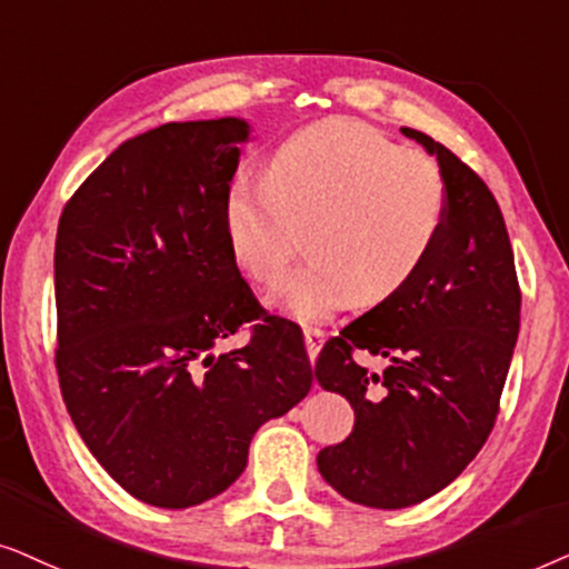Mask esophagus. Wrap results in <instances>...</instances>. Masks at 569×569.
Wrapping results in <instances>:
<instances>
[{"label": "esophagus", "instance_id": "esophagus-1", "mask_svg": "<svg viewBox=\"0 0 569 569\" xmlns=\"http://www.w3.org/2000/svg\"><path fill=\"white\" fill-rule=\"evenodd\" d=\"M325 343V332L320 328H305V346H307V353L309 359H317V353H320V348Z\"/></svg>", "mask_w": 569, "mask_h": 569}]
</instances>
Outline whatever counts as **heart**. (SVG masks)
<instances>
[{
    "label": "heart",
    "mask_w": 569,
    "mask_h": 569,
    "mask_svg": "<svg viewBox=\"0 0 569 569\" xmlns=\"http://www.w3.org/2000/svg\"><path fill=\"white\" fill-rule=\"evenodd\" d=\"M448 216L442 173L372 127L332 119L272 150L264 177L241 173L223 197L231 257L272 283L299 249L309 257L270 293L299 322H320L353 297L380 305L411 283Z\"/></svg>",
    "instance_id": "1"
}]
</instances>
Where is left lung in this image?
Here are the masks:
<instances>
[{
  "instance_id": "1",
  "label": "left lung",
  "mask_w": 569,
  "mask_h": 569,
  "mask_svg": "<svg viewBox=\"0 0 569 569\" xmlns=\"http://www.w3.org/2000/svg\"><path fill=\"white\" fill-rule=\"evenodd\" d=\"M437 158L448 216L411 283L346 325L317 356L315 377L353 408V431L320 450L322 479L348 502L419 505L483 448L520 330V289L502 210L448 148L400 130ZM356 350L382 355L369 373Z\"/></svg>"
}]
</instances>
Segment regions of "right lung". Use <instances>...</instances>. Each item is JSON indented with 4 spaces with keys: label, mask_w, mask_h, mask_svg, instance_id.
I'll use <instances>...</instances> for the list:
<instances>
[{
    "label": "right lung",
    "mask_w": 569,
    "mask_h": 569,
    "mask_svg": "<svg viewBox=\"0 0 569 569\" xmlns=\"http://www.w3.org/2000/svg\"><path fill=\"white\" fill-rule=\"evenodd\" d=\"M239 117L171 121L121 142L57 229L59 388L82 442L140 502L184 510L247 468L264 421L312 388L305 336L264 315L226 244ZM254 321L250 343L212 353Z\"/></svg>",
    "instance_id": "add662e5"
}]
</instances>
